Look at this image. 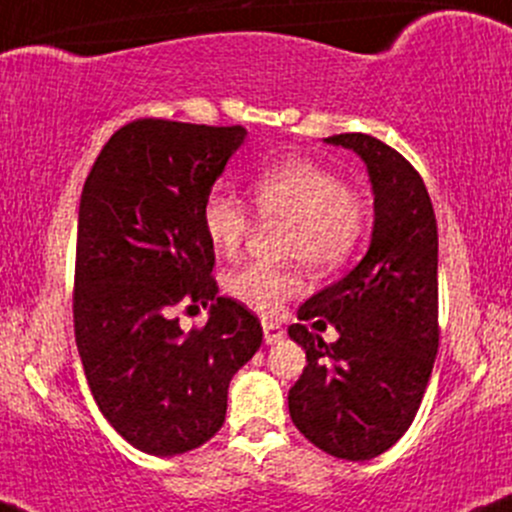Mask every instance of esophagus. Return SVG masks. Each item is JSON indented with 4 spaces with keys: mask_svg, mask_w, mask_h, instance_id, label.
Here are the masks:
<instances>
[{
    "mask_svg": "<svg viewBox=\"0 0 512 512\" xmlns=\"http://www.w3.org/2000/svg\"><path fill=\"white\" fill-rule=\"evenodd\" d=\"M262 330H265V342H267V345H277V342L286 335V330L282 328V325H277V323H265V325H262Z\"/></svg>",
    "mask_w": 512,
    "mask_h": 512,
    "instance_id": "esophagus-1",
    "label": "esophagus"
}]
</instances>
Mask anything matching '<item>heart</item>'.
Masks as SVG:
<instances>
[{
  "label": "heart",
  "instance_id": "b5f03b06",
  "mask_svg": "<svg viewBox=\"0 0 512 512\" xmlns=\"http://www.w3.org/2000/svg\"><path fill=\"white\" fill-rule=\"evenodd\" d=\"M257 216L282 223V255L301 260L311 272L328 274L355 257L367 235V206L338 172L311 160H286L267 167L252 182ZM201 223L216 250L235 255L250 235V216L235 196L211 192ZM226 291L247 308L277 316L284 301L301 294L303 279L294 267L247 265L226 277Z\"/></svg>",
  "mask_w": 512,
  "mask_h": 512
}]
</instances>
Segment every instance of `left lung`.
<instances>
[{
	"instance_id": "1",
	"label": "left lung",
	"mask_w": 512,
	"mask_h": 512,
	"mask_svg": "<svg viewBox=\"0 0 512 512\" xmlns=\"http://www.w3.org/2000/svg\"><path fill=\"white\" fill-rule=\"evenodd\" d=\"M325 143L362 157L374 187L372 245L355 269L299 308L289 335L306 367L289 389L294 425L323 452L364 462L411 428L428 389L437 323V221L423 177L401 153L367 133ZM328 317L341 338L330 346L303 319Z\"/></svg>"
}]
</instances>
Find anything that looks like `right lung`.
<instances>
[{"mask_svg":"<svg viewBox=\"0 0 512 512\" xmlns=\"http://www.w3.org/2000/svg\"><path fill=\"white\" fill-rule=\"evenodd\" d=\"M243 126L136 119L101 148L82 187L72 316L89 391L123 440L155 457L209 442L262 325L218 296L201 209ZM211 305L184 334L173 311Z\"/></svg>","mask_w":512,"mask_h":512,"instance_id":"obj_1","label":"right lung"}]
</instances>
